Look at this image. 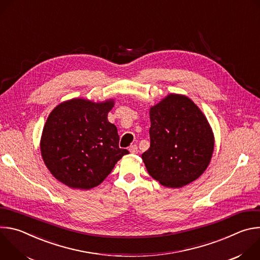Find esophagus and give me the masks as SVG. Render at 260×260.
I'll use <instances>...</instances> for the list:
<instances>
[{
  "mask_svg": "<svg viewBox=\"0 0 260 260\" xmlns=\"http://www.w3.org/2000/svg\"><path fill=\"white\" fill-rule=\"evenodd\" d=\"M129 152L132 153V154H137L138 153V147H137V145H132L131 147H129Z\"/></svg>",
  "mask_w": 260,
  "mask_h": 260,
  "instance_id": "obj_1",
  "label": "esophagus"
}]
</instances>
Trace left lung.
Listing matches in <instances>:
<instances>
[{
    "label": "left lung",
    "mask_w": 260,
    "mask_h": 260,
    "mask_svg": "<svg viewBox=\"0 0 260 260\" xmlns=\"http://www.w3.org/2000/svg\"><path fill=\"white\" fill-rule=\"evenodd\" d=\"M150 147L142 154L149 175L180 188L197 180L214 151V134L202 110L186 95L170 93L150 107Z\"/></svg>",
    "instance_id": "left-lung-1"
}]
</instances>
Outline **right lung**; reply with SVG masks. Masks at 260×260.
<instances>
[{"label":"right lung","mask_w":260,"mask_h":260,"mask_svg":"<svg viewBox=\"0 0 260 260\" xmlns=\"http://www.w3.org/2000/svg\"><path fill=\"white\" fill-rule=\"evenodd\" d=\"M114 100L72 99L57 105L43 127L40 149L52 176L73 189L100 185L125 154L108 113Z\"/></svg>","instance_id":"right-lung-1"}]
</instances>
